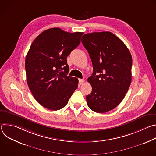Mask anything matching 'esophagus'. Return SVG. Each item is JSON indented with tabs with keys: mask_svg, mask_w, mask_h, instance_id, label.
I'll return each instance as SVG.
<instances>
[{
	"mask_svg": "<svg viewBox=\"0 0 156 156\" xmlns=\"http://www.w3.org/2000/svg\"><path fill=\"white\" fill-rule=\"evenodd\" d=\"M78 80H79V83L80 84H82L84 82V79H78Z\"/></svg>",
	"mask_w": 156,
	"mask_h": 156,
	"instance_id": "34e87169",
	"label": "esophagus"
}]
</instances>
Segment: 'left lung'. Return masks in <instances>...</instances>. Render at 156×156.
Returning <instances> with one entry per match:
<instances>
[{"label":"left lung","instance_id":"1","mask_svg":"<svg viewBox=\"0 0 156 156\" xmlns=\"http://www.w3.org/2000/svg\"><path fill=\"white\" fill-rule=\"evenodd\" d=\"M83 46L91 59L93 73L87 81L92 92L88 107L97 113L115 108L123 99L131 81V55L125 44L109 31L85 34Z\"/></svg>","mask_w":156,"mask_h":156}]
</instances>
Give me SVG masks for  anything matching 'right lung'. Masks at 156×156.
Returning <instances> with one entry per match:
<instances>
[{
	"mask_svg": "<svg viewBox=\"0 0 156 156\" xmlns=\"http://www.w3.org/2000/svg\"><path fill=\"white\" fill-rule=\"evenodd\" d=\"M83 34L53 28L41 33L31 44L25 59L27 81L35 99L48 109L64 107L78 87V78L67 75L66 57Z\"/></svg>",
	"mask_w": 156,
	"mask_h": 156,
	"instance_id": "add662e5",
	"label": "right lung"
}]
</instances>
